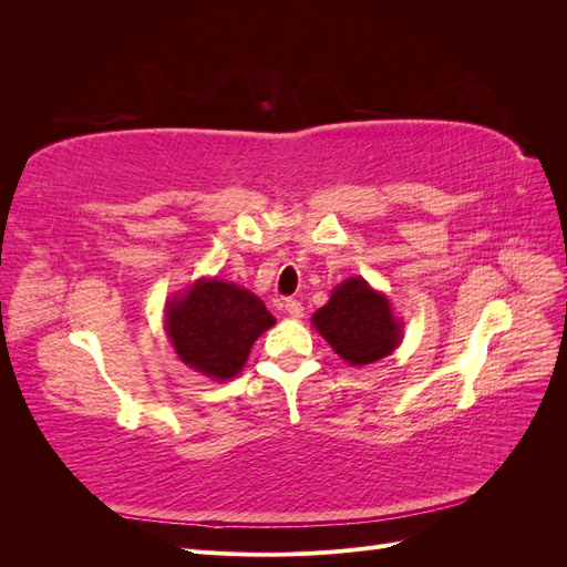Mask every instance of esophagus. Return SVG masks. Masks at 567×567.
I'll use <instances>...</instances> for the list:
<instances>
[{
    "instance_id": "34e87169",
    "label": "esophagus",
    "mask_w": 567,
    "mask_h": 567,
    "mask_svg": "<svg viewBox=\"0 0 567 567\" xmlns=\"http://www.w3.org/2000/svg\"><path fill=\"white\" fill-rule=\"evenodd\" d=\"M284 307H286V315H288L290 319H300V317L305 315L302 302H298V300H293V298H288V300L284 302Z\"/></svg>"
}]
</instances>
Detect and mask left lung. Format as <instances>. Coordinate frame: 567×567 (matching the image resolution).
<instances>
[{"label":"left lung","instance_id":"8db88e82","mask_svg":"<svg viewBox=\"0 0 567 567\" xmlns=\"http://www.w3.org/2000/svg\"><path fill=\"white\" fill-rule=\"evenodd\" d=\"M312 323L350 367L379 362L402 340V323L394 319L388 298L362 277L336 286L331 300L315 312Z\"/></svg>","mask_w":567,"mask_h":567}]
</instances>
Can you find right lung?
Returning <instances> with one entry per match:
<instances>
[{
    "label": "right lung",
    "mask_w": 567,
    "mask_h": 567,
    "mask_svg": "<svg viewBox=\"0 0 567 567\" xmlns=\"http://www.w3.org/2000/svg\"><path fill=\"white\" fill-rule=\"evenodd\" d=\"M274 323L260 298L219 279H198L165 305V331L177 357L213 381L234 379L252 342Z\"/></svg>",
    "instance_id": "add662e5"
}]
</instances>
